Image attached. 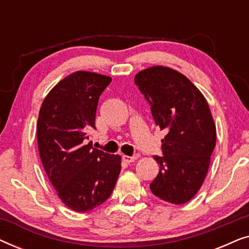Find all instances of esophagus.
<instances>
[{"label": "esophagus", "instance_id": "34e87169", "mask_svg": "<svg viewBox=\"0 0 249 249\" xmlns=\"http://www.w3.org/2000/svg\"><path fill=\"white\" fill-rule=\"evenodd\" d=\"M136 159H137V158H135V156H128V155H124V156H122V160H124V162L128 163V164H129V163L135 162Z\"/></svg>", "mask_w": 249, "mask_h": 249}]
</instances>
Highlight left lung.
<instances>
[{"mask_svg":"<svg viewBox=\"0 0 249 249\" xmlns=\"http://www.w3.org/2000/svg\"><path fill=\"white\" fill-rule=\"evenodd\" d=\"M135 83L151 105L156 125L166 134L163 156H154L160 171L149 188L162 200L185 204L202 187L215 147L209 103L185 74L169 67L139 71Z\"/></svg>","mask_w":249,"mask_h":249,"instance_id":"1","label":"left lung"}]
</instances>
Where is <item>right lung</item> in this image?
Segmentation results:
<instances>
[{"label":"right lung","mask_w":249,"mask_h":249,"mask_svg":"<svg viewBox=\"0 0 249 249\" xmlns=\"http://www.w3.org/2000/svg\"><path fill=\"white\" fill-rule=\"evenodd\" d=\"M111 77L76 71L60 80L44 98L37 120V144L44 170L64 205L87 212L113 192L121 156L111 155L91 142L98 98Z\"/></svg>","instance_id":"obj_1"}]
</instances>
